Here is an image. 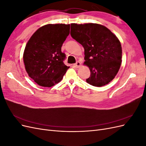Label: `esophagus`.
<instances>
[{"mask_svg":"<svg viewBox=\"0 0 146 146\" xmlns=\"http://www.w3.org/2000/svg\"><path fill=\"white\" fill-rule=\"evenodd\" d=\"M74 66L76 68H79V67H80V63L79 62V61H77V62H76V63H75V64H74Z\"/></svg>","mask_w":146,"mask_h":146,"instance_id":"obj_1","label":"esophagus"}]
</instances>
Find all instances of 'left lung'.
<instances>
[{"mask_svg": "<svg viewBox=\"0 0 146 146\" xmlns=\"http://www.w3.org/2000/svg\"><path fill=\"white\" fill-rule=\"evenodd\" d=\"M70 35L85 49V63L91 75L90 85L100 87L115 77L121 64L122 47L118 38L104 25L70 24Z\"/></svg>", "mask_w": 146, "mask_h": 146, "instance_id": "obj_1", "label": "left lung"}]
</instances>
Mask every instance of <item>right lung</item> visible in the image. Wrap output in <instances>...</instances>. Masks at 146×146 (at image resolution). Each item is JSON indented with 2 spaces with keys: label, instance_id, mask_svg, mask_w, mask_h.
I'll return each mask as SVG.
<instances>
[{
  "label": "right lung",
  "instance_id": "obj_1",
  "mask_svg": "<svg viewBox=\"0 0 146 146\" xmlns=\"http://www.w3.org/2000/svg\"><path fill=\"white\" fill-rule=\"evenodd\" d=\"M69 24H47L38 29L25 46L23 60L29 76L38 85L51 87L59 83L69 67L61 46L69 34Z\"/></svg>",
  "mask_w": 146,
  "mask_h": 146
}]
</instances>
